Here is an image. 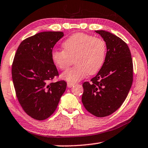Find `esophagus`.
Wrapping results in <instances>:
<instances>
[{
	"instance_id": "obj_1",
	"label": "esophagus",
	"mask_w": 148,
	"mask_h": 148,
	"mask_svg": "<svg viewBox=\"0 0 148 148\" xmlns=\"http://www.w3.org/2000/svg\"><path fill=\"white\" fill-rule=\"evenodd\" d=\"M74 85H75V84H74V83H71V82L67 83V86L69 87V88H72V87Z\"/></svg>"
}]
</instances>
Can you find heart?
Returning <instances> with one entry per match:
<instances>
[{"mask_svg":"<svg viewBox=\"0 0 148 148\" xmlns=\"http://www.w3.org/2000/svg\"><path fill=\"white\" fill-rule=\"evenodd\" d=\"M63 51L55 50L51 59L61 70L68 69L73 63L76 66L62 73L61 77L70 82H77L87 74L97 73L103 64L107 47L104 40L90 35L77 33L62 44Z\"/></svg>","mask_w":148,"mask_h":148,"instance_id":"1","label":"heart"}]
</instances>
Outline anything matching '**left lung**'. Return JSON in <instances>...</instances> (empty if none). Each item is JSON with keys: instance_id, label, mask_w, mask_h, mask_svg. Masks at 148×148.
Wrapping results in <instances>:
<instances>
[{"instance_id": "obj_1", "label": "left lung", "mask_w": 148, "mask_h": 148, "mask_svg": "<svg viewBox=\"0 0 148 148\" xmlns=\"http://www.w3.org/2000/svg\"><path fill=\"white\" fill-rule=\"evenodd\" d=\"M95 32L103 39L107 51L97 74L90 83L83 84L82 101L93 115L104 117L116 111L127 97L133 81V64L125 41L104 30Z\"/></svg>"}]
</instances>
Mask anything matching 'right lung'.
Returning a JSON list of instances; mask_svg holds the SVG:
<instances>
[{"label":"right lung","mask_w":148,"mask_h":148,"mask_svg":"<svg viewBox=\"0 0 148 148\" xmlns=\"http://www.w3.org/2000/svg\"><path fill=\"white\" fill-rule=\"evenodd\" d=\"M64 36L62 32L38 33L18 47L12 66L16 96L28 115L38 121L49 118L66 88L64 80L51 82L58 76L51 59L53 49Z\"/></svg>","instance_id":"add662e5"}]
</instances>
